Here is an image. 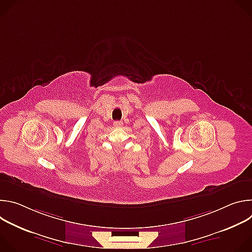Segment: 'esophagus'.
Listing matches in <instances>:
<instances>
[{
	"mask_svg": "<svg viewBox=\"0 0 252 252\" xmlns=\"http://www.w3.org/2000/svg\"><path fill=\"white\" fill-rule=\"evenodd\" d=\"M114 126L115 127H122L123 126V123L122 122H115L114 123Z\"/></svg>",
	"mask_w": 252,
	"mask_h": 252,
	"instance_id": "esophagus-1",
	"label": "esophagus"
}]
</instances>
